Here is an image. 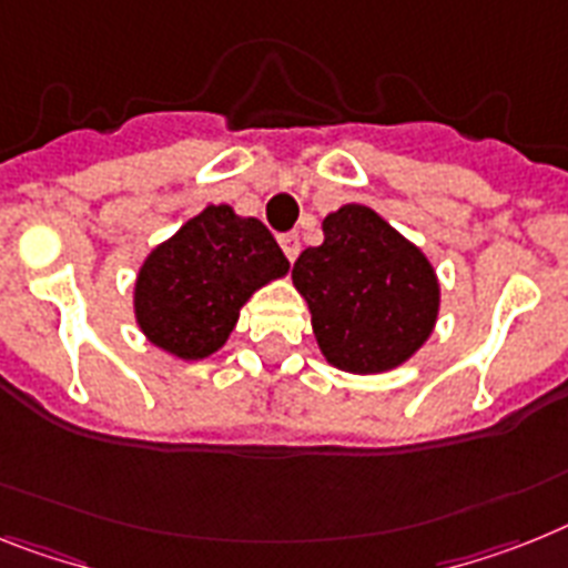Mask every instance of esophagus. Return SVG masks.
<instances>
[{"label": "esophagus", "mask_w": 568, "mask_h": 568, "mask_svg": "<svg viewBox=\"0 0 568 568\" xmlns=\"http://www.w3.org/2000/svg\"><path fill=\"white\" fill-rule=\"evenodd\" d=\"M278 243H281V250H284V255L290 257V264H293L295 257H298V252H302V243H298V232L281 234Z\"/></svg>", "instance_id": "esophagus-1"}]
</instances>
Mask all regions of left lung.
Returning <instances> with one entry per match:
<instances>
[{"mask_svg": "<svg viewBox=\"0 0 568 568\" xmlns=\"http://www.w3.org/2000/svg\"><path fill=\"white\" fill-rule=\"evenodd\" d=\"M322 232V246L293 266L318 348L342 372H392L433 334L442 304L433 264L368 205H342Z\"/></svg>", "mask_w": 568, "mask_h": 568, "instance_id": "obj_1", "label": "left lung"}]
</instances>
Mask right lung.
<instances>
[{"label": "right lung", "instance_id": "obj_1", "mask_svg": "<svg viewBox=\"0 0 568 568\" xmlns=\"http://www.w3.org/2000/svg\"><path fill=\"white\" fill-rule=\"evenodd\" d=\"M290 261L255 217L209 205L144 257L135 322L156 348L203 359L223 348L255 290L287 275Z\"/></svg>", "mask_w": 568, "mask_h": 568}]
</instances>
